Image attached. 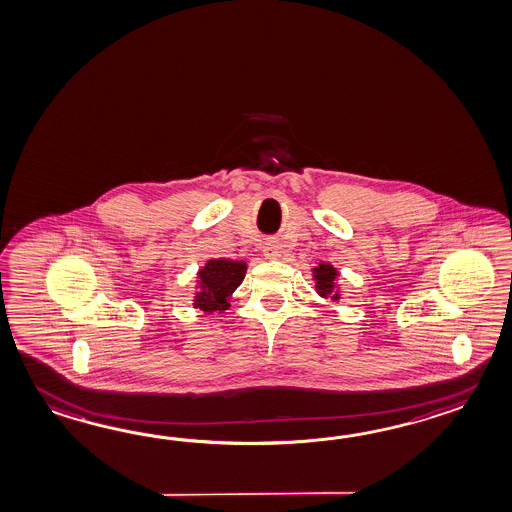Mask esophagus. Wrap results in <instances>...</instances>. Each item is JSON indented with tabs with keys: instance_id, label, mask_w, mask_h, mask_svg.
Instances as JSON below:
<instances>
[{
	"instance_id": "obj_1",
	"label": "esophagus",
	"mask_w": 512,
	"mask_h": 512,
	"mask_svg": "<svg viewBox=\"0 0 512 512\" xmlns=\"http://www.w3.org/2000/svg\"><path fill=\"white\" fill-rule=\"evenodd\" d=\"M262 253H264L266 259H277V257H279V244H277V240H264Z\"/></svg>"
}]
</instances>
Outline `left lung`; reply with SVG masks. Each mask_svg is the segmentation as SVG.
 Here are the masks:
<instances>
[{"label":"left lung","mask_w":512,"mask_h":512,"mask_svg":"<svg viewBox=\"0 0 512 512\" xmlns=\"http://www.w3.org/2000/svg\"><path fill=\"white\" fill-rule=\"evenodd\" d=\"M340 272L329 264V262H319L318 266L312 268V279L316 283V292L319 296L330 297L332 301H340L341 286L338 283Z\"/></svg>","instance_id":"left-lung-1"}]
</instances>
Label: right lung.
<instances>
[{
    "instance_id": "1",
    "label": "right lung",
    "mask_w": 512,
    "mask_h": 512,
    "mask_svg": "<svg viewBox=\"0 0 512 512\" xmlns=\"http://www.w3.org/2000/svg\"><path fill=\"white\" fill-rule=\"evenodd\" d=\"M248 264L239 259H209L196 272V294L193 297V307L202 310L204 314H222L228 310L229 301L239 288Z\"/></svg>"
}]
</instances>
